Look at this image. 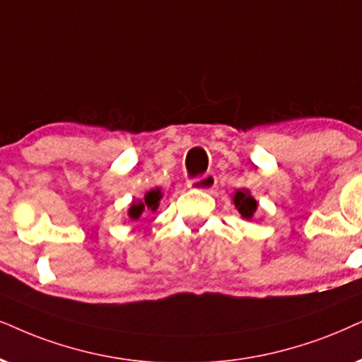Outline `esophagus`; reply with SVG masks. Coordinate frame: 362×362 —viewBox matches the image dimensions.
<instances>
[{
    "label": "esophagus",
    "mask_w": 362,
    "mask_h": 362,
    "mask_svg": "<svg viewBox=\"0 0 362 362\" xmlns=\"http://www.w3.org/2000/svg\"><path fill=\"white\" fill-rule=\"evenodd\" d=\"M215 185H217V177H215V173L212 172H207L204 173V175L195 177L192 178V180H189L190 189L202 190V192H212L215 189Z\"/></svg>",
    "instance_id": "esophagus-1"
}]
</instances>
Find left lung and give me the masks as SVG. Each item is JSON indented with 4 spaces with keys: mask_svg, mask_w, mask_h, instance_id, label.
Masks as SVG:
<instances>
[{
    "mask_svg": "<svg viewBox=\"0 0 362 362\" xmlns=\"http://www.w3.org/2000/svg\"><path fill=\"white\" fill-rule=\"evenodd\" d=\"M234 204H235V207L239 209V212L244 218H252L255 209H257V202H255L254 197H250V194L247 190L235 192Z\"/></svg>",
    "mask_w": 362,
    "mask_h": 362,
    "instance_id": "8db88e82",
    "label": "left lung"
}]
</instances>
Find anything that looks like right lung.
I'll return each instance as SVG.
<instances>
[{"mask_svg":"<svg viewBox=\"0 0 362 362\" xmlns=\"http://www.w3.org/2000/svg\"><path fill=\"white\" fill-rule=\"evenodd\" d=\"M160 199H162V194H160V189L150 190L148 194L145 195V199L141 200V202H139V204L134 202V204H132L130 210H128V215H130V218H134V221H136V218L140 217L141 212H144L145 209H148V210H157Z\"/></svg>","mask_w":362,"mask_h":362,"instance_id":"add662e5","label":"right lung"}]
</instances>
